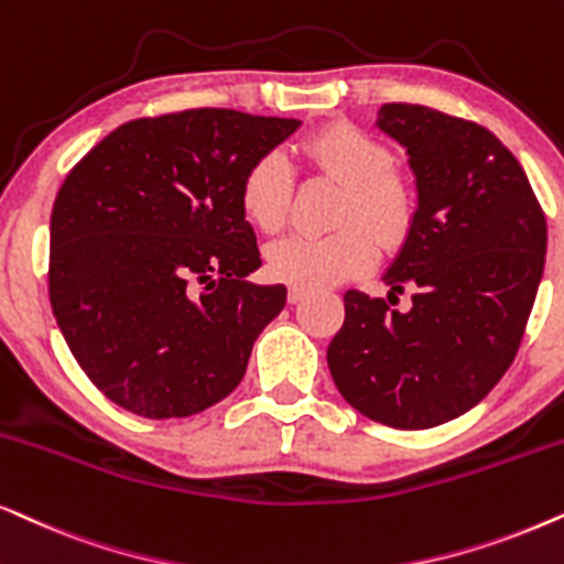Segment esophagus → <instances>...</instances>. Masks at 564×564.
Listing matches in <instances>:
<instances>
[{
	"mask_svg": "<svg viewBox=\"0 0 564 564\" xmlns=\"http://www.w3.org/2000/svg\"><path fill=\"white\" fill-rule=\"evenodd\" d=\"M305 295H308V290H303V288H290V290H288V303H290V305H297L300 300H303Z\"/></svg>",
	"mask_w": 564,
	"mask_h": 564,
	"instance_id": "esophagus-1",
	"label": "esophagus"
}]
</instances>
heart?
<instances>
[{
	"mask_svg": "<svg viewBox=\"0 0 564 564\" xmlns=\"http://www.w3.org/2000/svg\"><path fill=\"white\" fill-rule=\"evenodd\" d=\"M313 171L339 181L334 225L326 236L290 232L267 248V267L292 288H326L368 272L378 246L393 248L412 228V192L391 171V150L352 123H332L300 142ZM295 173L282 152H264L240 181V207L259 230L274 232L290 215Z\"/></svg>",
	"mask_w": 564,
	"mask_h": 564,
	"instance_id": "1",
	"label": "heart"
}]
</instances>
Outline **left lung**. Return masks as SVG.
I'll return each mask as SVG.
<instances>
[{"label":"left lung","mask_w":564,"mask_h":564,"mask_svg":"<svg viewBox=\"0 0 564 564\" xmlns=\"http://www.w3.org/2000/svg\"><path fill=\"white\" fill-rule=\"evenodd\" d=\"M378 127L406 148L420 207L383 276L389 300L349 290L326 360L357 412L425 430L477 406L516 360L544 272L546 219L513 152L479 123L386 104ZM404 289L413 308L393 312Z\"/></svg>","instance_id":"obj_1"}]
</instances>
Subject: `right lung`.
Masks as SVG:
<instances>
[{
    "label": "right lung",
    "mask_w": 564,
    "mask_h": 564,
    "mask_svg": "<svg viewBox=\"0 0 564 564\" xmlns=\"http://www.w3.org/2000/svg\"><path fill=\"white\" fill-rule=\"evenodd\" d=\"M300 127L230 108L121 123L72 167L51 212L48 297L64 339L113 404L192 416L243 378L284 284L261 267L240 207L256 158Z\"/></svg>",
    "instance_id": "obj_1"
}]
</instances>
